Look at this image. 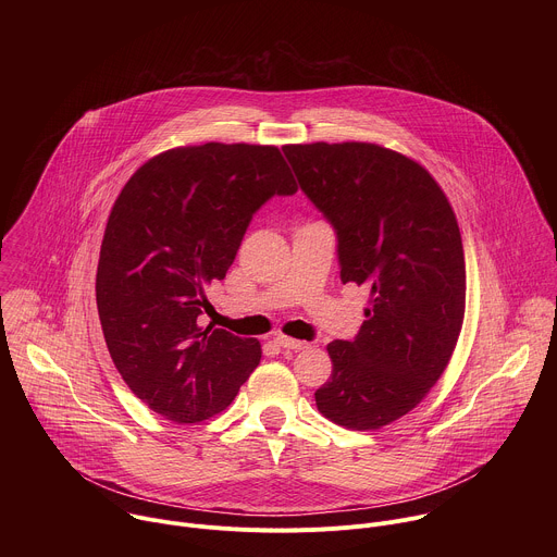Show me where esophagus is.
I'll list each match as a JSON object with an SVG mask.
<instances>
[{
  "instance_id": "esophagus-1",
  "label": "esophagus",
  "mask_w": 557,
  "mask_h": 557,
  "mask_svg": "<svg viewBox=\"0 0 557 557\" xmlns=\"http://www.w3.org/2000/svg\"><path fill=\"white\" fill-rule=\"evenodd\" d=\"M275 344L280 346V348H284V350H304V348H308V344L306 342H299V339H290V337H284V335H277L275 337Z\"/></svg>"
}]
</instances>
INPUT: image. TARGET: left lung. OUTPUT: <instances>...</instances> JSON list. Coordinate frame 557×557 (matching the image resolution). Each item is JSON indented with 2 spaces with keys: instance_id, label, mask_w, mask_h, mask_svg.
<instances>
[{
  "instance_id": "1",
  "label": "left lung",
  "mask_w": 557,
  "mask_h": 557,
  "mask_svg": "<svg viewBox=\"0 0 557 557\" xmlns=\"http://www.w3.org/2000/svg\"><path fill=\"white\" fill-rule=\"evenodd\" d=\"M301 191L337 231L342 282L366 284V322L329 344L314 392L326 419L379 430L414 410L445 372L465 317L456 213L412 158L374 143L284 145Z\"/></svg>"
}]
</instances>
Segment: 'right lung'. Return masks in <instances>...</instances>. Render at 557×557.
<instances>
[{
	"mask_svg": "<svg viewBox=\"0 0 557 557\" xmlns=\"http://www.w3.org/2000/svg\"><path fill=\"white\" fill-rule=\"evenodd\" d=\"M295 191L282 151L247 143L168 149L121 189L101 245L97 308L116 370L156 414L200 423L258 368L260 342L202 329L198 317L253 213Z\"/></svg>",
	"mask_w": 557,
	"mask_h": 557,
	"instance_id": "add662e5",
	"label": "right lung"
}]
</instances>
